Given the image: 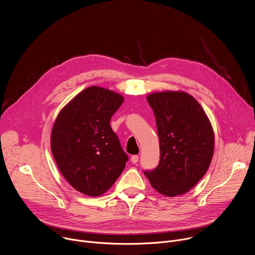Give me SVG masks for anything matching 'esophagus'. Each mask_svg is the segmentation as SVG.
<instances>
[{
  "label": "esophagus",
  "mask_w": 255,
  "mask_h": 255,
  "mask_svg": "<svg viewBox=\"0 0 255 255\" xmlns=\"http://www.w3.org/2000/svg\"><path fill=\"white\" fill-rule=\"evenodd\" d=\"M130 160H131L132 163H137L138 160H139V157H138V155H132L131 158H130Z\"/></svg>",
  "instance_id": "34e87169"
}]
</instances>
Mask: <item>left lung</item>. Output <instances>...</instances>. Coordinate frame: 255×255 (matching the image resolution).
Returning <instances> with one entry per match:
<instances>
[{"label": "left lung", "instance_id": "8db88e82", "mask_svg": "<svg viewBox=\"0 0 255 255\" xmlns=\"http://www.w3.org/2000/svg\"><path fill=\"white\" fill-rule=\"evenodd\" d=\"M146 99L156 120L160 159L156 168L144 174L163 196L186 194L212 161L215 135L211 122L198 101L186 92H157Z\"/></svg>", "mask_w": 255, "mask_h": 255}]
</instances>
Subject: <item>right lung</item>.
I'll use <instances>...</instances> for the list:
<instances>
[{
	"mask_svg": "<svg viewBox=\"0 0 255 255\" xmlns=\"http://www.w3.org/2000/svg\"><path fill=\"white\" fill-rule=\"evenodd\" d=\"M124 102L113 91L93 86L77 95L58 113L50 136L54 160L69 185L99 197L120 176L127 154L110 120Z\"/></svg>",
	"mask_w": 255,
	"mask_h": 255,
	"instance_id": "add662e5",
	"label": "right lung"
}]
</instances>
